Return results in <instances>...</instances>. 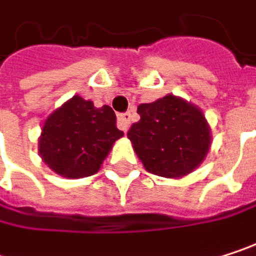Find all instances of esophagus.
I'll list each match as a JSON object with an SVG mask.
<instances>
[{"label":"esophagus","mask_w":256,"mask_h":256,"mask_svg":"<svg viewBox=\"0 0 256 256\" xmlns=\"http://www.w3.org/2000/svg\"><path fill=\"white\" fill-rule=\"evenodd\" d=\"M117 120H118V126L122 130H128V126H130V112H124V114H120L118 117H117Z\"/></svg>","instance_id":"1"}]
</instances>
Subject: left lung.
<instances>
[{
  "instance_id": "1",
  "label": "left lung",
  "mask_w": 256,
  "mask_h": 256,
  "mask_svg": "<svg viewBox=\"0 0 256 256\" xmlns=\"http://www.w3.org/2000/svg\"><path fill=\"white\" fill-rule=\"evenodd\" d=\"M140 120L128 128V138L145 169L164 178L192 172L210 145V130L203 112L168 94L138 106Z\"/></svg>"
}]
</instances>
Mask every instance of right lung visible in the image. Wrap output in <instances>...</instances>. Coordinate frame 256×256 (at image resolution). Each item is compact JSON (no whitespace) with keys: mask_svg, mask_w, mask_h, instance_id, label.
Segmentation results:
<instances>
[{"mask_svg":"<svg viewBox=\"0 0 256 256\" xmlns=\"http://www.w3.org/2000/svg\"><path fill=\"white\" fill-rule=\"evenodd\" d=\"M122 136L111 106L96 108L93 102L74 96L46 120L38 150L56 174L84 178L99 170L112 144Z\"/></svg>","mask_w":256,"mask_h":256,"instance_id":"right-lung-1","label":"right lung"}]
</instances>
